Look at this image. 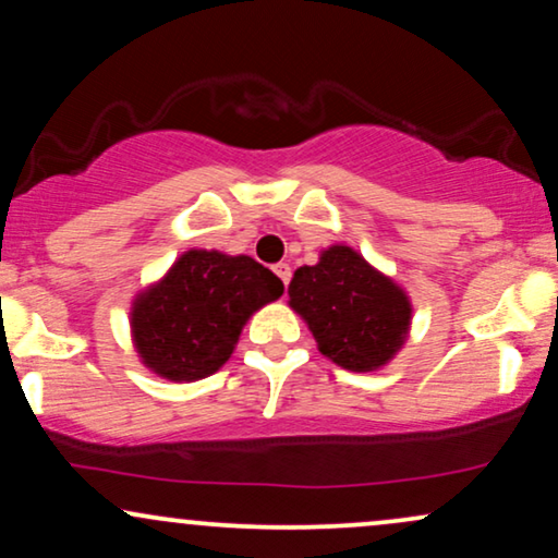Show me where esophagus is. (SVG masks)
Returning <instances> with one entry per match:
<instances>
[{"mask_svg": "<svg viewBox=\"0 0 558 558\" xmlns=\"http://www.w3.org/2000/svg\"><path fill=\"white\" fill-rule=\"evenodd\" d=\"M272 270H275V275H278V278L280 280H283V283L288 286V283H291V267H288L286 265V262H280V265H275L272 267Z\"/></svg>", "mask_w": 558, "mask_h": 558, "instance_id": "1", "label": "esophagus"}]
</instances>
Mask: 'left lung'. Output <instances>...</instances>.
Here are the masks:
<instances>
[{
    "label": "left lung",
    "instance_id": "8db88e82",
    "mask_svg": "<svg viewBox=\"0 0 558 558\" xmlns=\"http://www.w3.org/2000/svg\"><path fill=\"white\" fill-rule=\"evenodd\" d=\"M288 296L319 351L348 372L387 364L411 325L405 293L348 246H330L319 265L299 267Z\"/></svg>",
    "mask_w": 558,
    "mask_h": 558
}]
</instances>
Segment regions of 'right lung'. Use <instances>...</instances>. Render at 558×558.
Returning <instances> with one entry per match:
<instances>
[{"instance_id":"obj_1","label":"right lung","mask_w":558,"mask_h":558,"mask_svg":"<svg viewBox=\"0 0 558 558\" xmlns=\"http://www.w3.org/2000/svg\"><path fill=\"white\" fill-rule=\"evenodd\" d=\"M280 296L283 280L252 257L192 250L134 301V345L160 377H210L231 359L250 314Z\"/></svg>"}]
</instances>
